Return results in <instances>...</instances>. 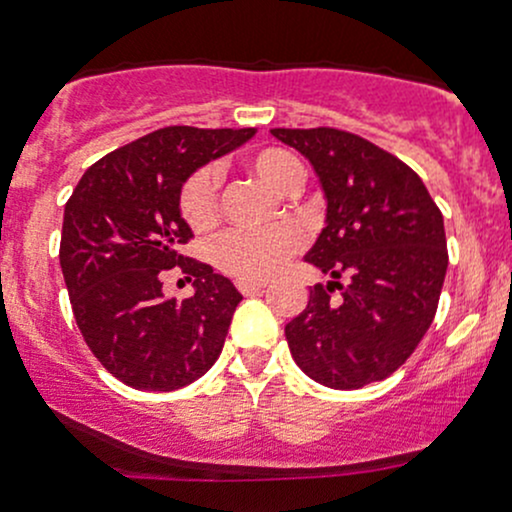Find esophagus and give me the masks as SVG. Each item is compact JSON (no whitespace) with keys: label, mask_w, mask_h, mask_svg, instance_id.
Returning <instances> with one entry per match:
<instances>
[{"label":"esophagus","mask_w":512,"mask_h":512,"mask_svg":"<svg viewBox=\"0 0 512 512\" xmlns=\"http://www.w3.org/2000/svg\"><path fill=\"white\" fill-rule=\"evenodd\" d=\"M236 286H238L240 293H257V291H262L264 286H267V281H248V279H240V281H236Z\"/></svg>","instance_id":"esophagus-1"}]
</instances>
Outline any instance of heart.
Masks as SVG:
<instances>
[{"label":"heart","mask_w":512,"mask_h":512,"mask_svg":"<svg viewBox=\"0 0 512 512\" xmlns=\"http://www.w3.org/2000/svg\"><path fill=\"white\" fill-rule=\"evenodd\" d=\"M245 166L281 195H293L305 180L303 163L276 146L252 151L245 158ZM219 187V170L214 166L192 170L182 182L178 209L195 233H207L219 223ZM301 248L303 236L293 226H276L267 231H231L216 240L214 262L228 276L262 281L279 272Z\"/></svg>","instance_id":"obj_1"}]
</instances>
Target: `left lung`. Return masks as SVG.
<instances>
[{"instance_id":"left-lung-1","label":"left lung","mask_w":512,"mask_h":512,"mask_svg":"<svg viewBox=\"0 0 512 512\" xmlns=\"http://www.w3.org/2000/svg\"><path fill=\"white\" fill-rule=\"evenodd\" d=\"M272 134L313 163L327 197V226L305 260L334 281L313 286L303 313L286 325L293 361L334 390L385 380L436 317L448 269L443 214L407 163L354 132Z\"/></svg>"}]
</instances>
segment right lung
<instances>
[{
  "instance_id": "1",
  "label": "right lung",
  "mask_w": 512,
  "mask_h": 512,
  "mask_svg": "<svg viewBox=\"0 0 512 512\" xmlns=\"http://www.w3.org/2000/svg\"><path fill=\"white\" fill-rule=\"evenodd\" d=\"M255 134L173 125L110 151L67 199L60 264L74 320L101 366L146 392L195 383L219 358L243 296L207 262L182 255L192 231L178 209L192 170ZM180 266L196 296H162Z\"/></svg>"
}]
</instances>
